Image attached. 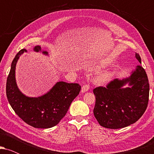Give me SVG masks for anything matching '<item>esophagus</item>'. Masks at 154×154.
Returning a JSON list of instances; mask_svg holds the SVG:
<instances>
[{
  "label": "esophagus",
  "mask_w": 154,
  "mask_h": 154,
  "mask_svg": "<svg viewBox=\"0 0 154 154\" xmlns=\"http://www.w3.org/2000/svg\"><path fill=\"white\" fill-rule=\"evenodd\" d=\"M89 89H90V85H83V87L82 88L81 92H82V93H85V92L89 91Z\"/></svg>",
  "instance_id": "1"
}]
</instances>
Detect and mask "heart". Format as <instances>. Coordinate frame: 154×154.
I'll return each mask as SVG.
<instances>
[{"label":"heart","mask_w":154,"mask_h":154,"mask_svg":"<svg viewBox=\"0 0 154 154\" xmlns=\"http://www.w3.org/2000/svg\"><path fill=\"white\" fill-rule=\"evenodd\" d=\"M110 73L109 72H103L96 77V81L98 82H104L110 78Z\"/></svg>","instance_id":"obj_1"}]
</instances>
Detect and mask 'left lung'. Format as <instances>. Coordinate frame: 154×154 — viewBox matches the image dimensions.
Segmentation results:
<instances>
[{
  "label": "left lung",
  "instance_id": "left-lung-1",
  "mask_svg": "<svg viewBox=\"0 0 154 154\" xmlns=\"http://www.w3.org/2000/svg\"><path fill=\"white\" fill-rule=\"evenodd\" d=\"M135 58L141 63L140 56ZM128 83L129 87L123 86ZM95 104L93 114L100 126L119 129L136 122L146 110L149 98V83L142 66L127 78L114 79L106 87L93 89Z\"/></svg>",
  "mask_w": 154,
  "mask_h": 154
}]
</instances>
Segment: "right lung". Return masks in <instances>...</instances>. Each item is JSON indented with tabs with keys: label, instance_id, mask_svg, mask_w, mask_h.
Segmentation results:
<instances>
[{
	"label": "right lung",
	"instance_id": "1",
	"mask_svg": "<svg viewBox=\"0 0 154 154\" xmlns=\"http://www.w3.org/2000/svg\"><path fill=\"white\" fill-rule=\"evenodd\" d=\"M35 52L41 51L37 45ZM26 49H22L16 55L11 66L6 82V95L11 106L16 114L35 128L46 129L56 126L66 115L72 100L78 95L81 86L77 83L58 82L45 95L33 98L26 96L19 91L15 78L16 65L19 56ZM43 54L48 55L47 51Z\"/></svg>",
	"mask_w": 154,
	"mask_h": 154
}]
</instances>
